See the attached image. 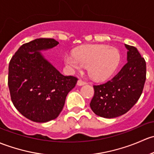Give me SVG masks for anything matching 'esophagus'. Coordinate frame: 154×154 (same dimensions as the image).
<instances>
[{
    "mask_svg": "<svg viewBox=\"0 0 154 154\" xmlns=\"http://www.w3.org/2000/svg\"><path fill=\"white\" fill-rule=\"evenodd\" d=\"M85 84H86V82L83 81L82 79H79L77 82V85H79V86H82V85H85Z\"/></svg>",
    "mask_w": 154,
    "mask_h": 154,
    "instance_id": "1",
    "label": "esophagus"
}]
</instances>
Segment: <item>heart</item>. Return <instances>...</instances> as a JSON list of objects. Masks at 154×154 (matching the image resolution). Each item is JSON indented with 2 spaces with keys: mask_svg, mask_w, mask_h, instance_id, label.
Segmentation results:
<instances>
[{
  "mask_svg": "<svg viewBox=\"0 0 154 154\" xmlns=\"http://www.w3.org/2000/svg\"><path fill=\"white\" fill-rule=\"evenodd\" d=\"M119 61L118 50L104 45H88L81 47L74 55H66L64 63L69 69H79L88 66L90 77L104 80L110 76Z\"/></svg>",
  "mask_w": 154,
  "mask_h": 154,
  "instance_id": "1",
  "label": "heart"
}]
</instances>
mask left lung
<instances>
[{
  "instance_id": "1",
  "label": "left lung",
  "mask_w": 154,
  "mask_h": 154,
  "mask_svg": "<svg viewBox=\"0 0 154 154\" xmlns=\"http://www.w3.org/2000/svg\"><path fill=\"white\" fill-rule=\"evenodd\" d=\"M128 62L112 79L93 85L92 110L104 118H115L129 111L137 102L146 80V62L137 49L127 45Z\"/></svg>"
}]
</instances>
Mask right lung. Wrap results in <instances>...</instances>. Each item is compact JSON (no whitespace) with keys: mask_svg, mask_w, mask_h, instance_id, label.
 Listing matches in <instances>:
<instances>
[{"mask_svg":"<svg viewBox=\"0 0 154 154\" xmlns=\"http://www.w3.org/2000/svg\"><path fill=\"white\" fill-rule=\"evenodd\" d=\"M58 44L53 38L35 39L20 46L9 61L11 100L23 116L35 122L56 119L77 83L78 78L60 73L39 52Z\"/></svg>","mask_w":154,"mask_h":154,"instance_id":"add662e5","label":"right lung"}]
</instances>
